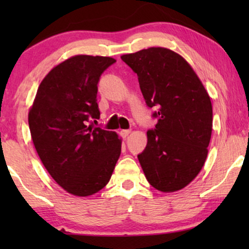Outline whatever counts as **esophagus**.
<instances>
[{
    "label": "esophagus",
    "instance_id": "34e87169",
    "mask_svg": "<svg viewBox=\"0 0 249 249\" xmlns=\"http://www.w3.org/2000/svg\"><path fill=\"white\" fill-rule=\"evenodd\" d=\"M129 134H130V130H129V129H124V130L120 131V135H121L122 138H125Z\"/></svg>",
    "mask_w": 249,
    "mask_h": 249
}]
</instances>
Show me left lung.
I'll return each mask as SVG.
<instances>
[{
    "instance_id": "obj_1",
    "label": "left lung",
    "mask_w": 249,
    "mask_h": 249,
    "mask_svg": "<svg viewBox=\"0 0 249 249\" xmlns=\"http://www.w3.org/2000/svg\"><path fill=\"white\" fill-rule=\"evenodd\" d=\"M138 76L146 105L158 119L138 160L155 189L171 193L195 179L207 156L213 112L210 96L188 62L171 50L149 47L121 56Z\"/></svg>"
}]
</instances>
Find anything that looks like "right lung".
I'll return each instance as SVG.
<instances>
[{"instance_id": "obj_1", "label": "right lung", "mask_w": 249, "mask_h": 249, "mask_svg": "<svg viewBox=\"0 0 249 249\" xmlns=\"http://www.w3.org/2000/svg\"><path fill=\"white\" fill-rule=\"evenodd\" d=\"M114 62L91 55L66 60L44 78L29 111L30 134L40 161L72 195L89 196L104 188L120 156L121 139L114 131L87 124L100 119L97 85Z\"/></svg>"}]
</instances>
